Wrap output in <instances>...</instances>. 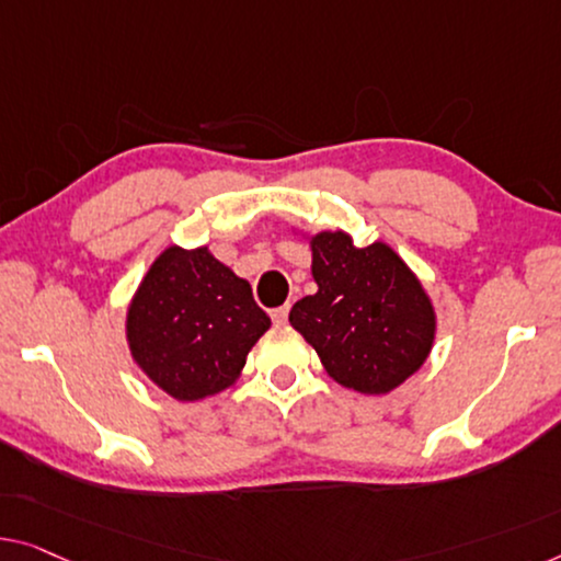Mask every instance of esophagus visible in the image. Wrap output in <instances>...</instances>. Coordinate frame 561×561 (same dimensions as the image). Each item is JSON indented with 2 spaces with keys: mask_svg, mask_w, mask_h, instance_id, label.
<instances>
[{
  "mask_svg": "<svg viewBox=\"0 0 561 561\" xmlns=\"http://www.w3.org/2000/svg\"><path fill=\"white\" fill-rule=\"evenodd\" d=\"M287 317H289V305H282V307H277V309H272V320L277 322V324L287 322Z\"/></svg>",
  "mask_w": 561,
  "mask_h": 561,
  "instance_id": "34e87169",
  "label": "esophagus"
}]
</instances>
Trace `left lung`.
<instances>
[{"label": "left lung", "mask_w": 561, "mask_h": 561, "mask_svg": "<svg viewBox=\"0 0 561 561\" xmlns=\"http://www.w3.org/2000/svg\"><path fill=\"white\" fill-rule=\"evenodd\" d=\"M317 291L289 322L340 386L382 396L425 363L436 314L421 282L388 244L357 249L345 231L312 239Z\"/></svg>", "instance_id": "1"}]
</instances>
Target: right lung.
I'll return each mask as SVG.
<instances>
[{
    "mask_svg": "<svg viewBox=\"0 0 561 561\" xmlns=\"http://www.w3.org/2000/svg\"><path fill=\"white\" fill-rule=\"evenodd\" d=\"M270 324L249 282L206 247H169L133 297L128 342L158 388L175 400H201L239 378Z\"/></svg>",
    "mask_w": 561,
    "mask_h": 561,
    "instance_id": "add662e5",
    "label": "right lung"
}]
</instances>
